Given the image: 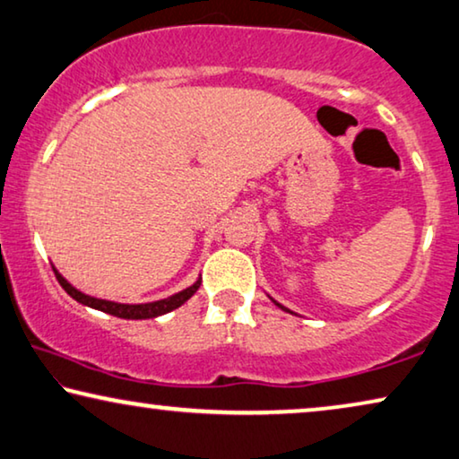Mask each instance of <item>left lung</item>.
<instances>
[{
    "mask_svg": "<svg viewBox=\"0 0 459 459\" xmlns=\"http://www.w3.org/2000/svg\"><path fill=\"white\" fill-rule=\"evenodd\" d=\"M271 300H273V298H271ZM273 302H275V300H273ZM275 304H277V307L281 308V310H285V312H291V310H288V308H285V307H281V304H279V302H275ZM291 315H294V312H291Z\"/></svg>",
    "mask_w": 459,
    "mask_h": 459,
    "instance_id": "1",
    "label": "left lung"
}]
</instances>
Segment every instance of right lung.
<instances>
[{"mask_svg":"<svg viewBox=\"0 0 459 459\" xmlns=\"http://www.w3.org/2000/svg\"><path fill=\"white\" fill-rule=\"evenodd\" d=\"M56 271V277L62 288L68 291V294L74 298L76 302L84 304V307H91L95 310H101V312H108L111 316H117V318H132V321H138V318H155V316H161L165 312H171L176 308H180L186 300H190L192 296H195V291L201 288V279H196L195 283L190 285V288H186L182 291H178V294L169 296V298H163V300H157V302H147V304H119V302H111V300H101V298H92V296H86L82 294L81 290H76L74 285L65 281V277H62V273L53 267Z\"/></svg>","mask_w":459,"mask_h":459,"instance_id":"1","label":"right lung"}]
</instances>
